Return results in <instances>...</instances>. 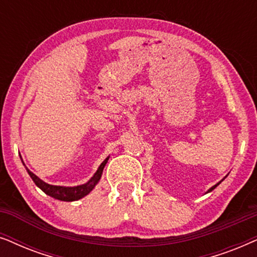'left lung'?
Masks as SVG:
<instances>
[{"label":"left lung","mask_w":257,"mask_h":257,"mask_svg":"<svg viewBox=\"0 0 257 257\" xmlns=\"http://www.w3.org/2000/svg\"><path fill=\"white\" fill-rule=\"evenodd\" d=\"M222 180H223V179H222ZM222 180H221V181H222ZM221 181H220V182H217V184H216V185H214V186H213V187H212V188H209V189H208V192H207V193H209V192H212V191H213V189H214V188H215V187H217V186H219V185H220V184H221Z\"/></svg>","instance_id":"1"}]
</instances>
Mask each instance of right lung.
<instances>
[{
    "label": "right lung",
    "instance_id": "right-lung-1",
    "mask_svg": "<svg viewBox=\"0 0 257 257\" xmlns=\"http://www.w3.org/2000/svg\"><path fill=\"white\" fill-rule=\"evenodd\" d=\"M108 158L110 157H107L106 159H105L103 163L100 164V166L98 167L96 173L93 174V177L91 178L90 180L86 182V184L75 186V187H64V186L49 185V184H47V182H44L43 180H41V179L38 178L36 174H34L33 172H30L27 167L26 168H27L28 174L30 175V178L33 179V181L36 184L37 187H40L47 195L51 196V198H54V199L61 200V201H76V200L84 198V196L89 194V193L92 191L94 187H96L98 181L100 180L101 174H103V170H104L105 165H106V163H107ZM22 163H23V160H22Z\"/></svg>",
    "mask_w": 257,
    "mask_h": 257
}]
</instances>
